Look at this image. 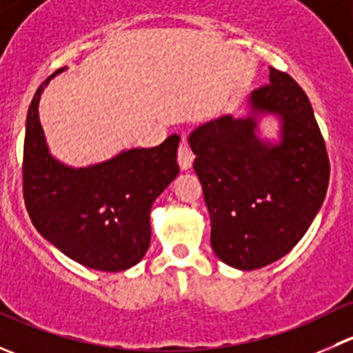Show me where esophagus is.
I'll return each instance as SVG.
<instances>
[{"label":"esophagus","instance_id":"esophagus-1","mask_svg":"<svg viewBox=\"0 0 353 353\" xmlns=\"http://www.w3.org/2000/svg\"><path fill=\"white\" fill-rule=\"evenodd\" d=\"M193 160H194V154L191 152L190 145L183 140V143L179 145V150H177V162H179L181 169L183 170L191 169V165H193Z\"/></svg>","mask_w":353,"mask_h":353}]
</instances>
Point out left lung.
<instances>
[{
    "instance_id": "left-lung-1",
    "label": "left lung",
    "mask_w": 353,
    "mask_h": 353,
    "mask_svg": "<svg viewBox=\"0 0 353 353\" xmlns=\"http://www.w3.org/2000/svg\"><path fill=\"white\" fill-rule=\"evenodd\" d=\"M276 115L279 141L261 137L259 119ZM212 222L213 251L232 268L258 270L283 258L318 215L330 162L311 102L290 74L270 68L248 114H225L188 137Z\"/></svg>"
}]
</instances>
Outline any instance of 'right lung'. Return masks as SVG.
Here are the masks:
<instances>
[{
  "mask_svg": "<svg viewBox=\"0 0 353 353\" xmlns=\"http://www.w3.org/2000/svg\"><path fill=\"white\" fill-rule=\"evenodd\" d=\"M56 71L35 92L23 143V198L37 232L73 261L101 272H123L150 245V210L179 174L170 134L154 148H130L88 167H71L49 152L39 102Z\"/></svg>",
  "mask_w": 353,
  "mask_h": 353,
  "instance_id": "right-lung-1",
  "label": "right lung"
}]
</instances>
